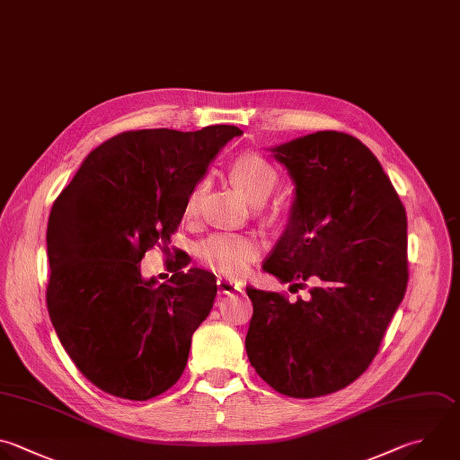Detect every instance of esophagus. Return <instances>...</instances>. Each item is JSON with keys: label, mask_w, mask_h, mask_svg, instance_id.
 Masks as SVG:
<instances>
[{"label": "esophagus", "mask_w": 460, "mask_h": 460, "mask_svg": "<svg viewBox=\"0 0 460 460\" xmlns=\"http://www.w3.org/2000/svg\"><path fill=\"white\" fill-rule=\"evenodd\" d=\"M217 288H219V293H225V295H230V293H235V291H241V286L237 282H232L228 279H217Z\"/></svg>", "instance_id": "esophagus-1"}]
</instances>
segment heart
I'll return each instance as SVG.
<instances>
[{
	"label": "heart",
	"mask_w": 460,
	"mask_h": 460,
	"mask_svg": "<svg viewBox=\"0 0 460 460\" xmlns=\"http://www.w3.org/2000/svg\"><path fill=\"white\" fill-rule=\"evenodd\" d=\"M232 181L244 190L252 201H264L277 187L279 174L275 167L259 155H243L230 165ZM205 181L198 183L185 203V216L196 217ZM261 253V241L252 234L219 230L198 243L196 255L199 262L217 275L239 279L246 275Z\"/></svg>",
	"instance_id": "obj_1"
}]
</instances>
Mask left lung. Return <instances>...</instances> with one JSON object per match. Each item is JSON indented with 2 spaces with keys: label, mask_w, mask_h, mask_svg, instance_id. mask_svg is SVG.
<instances>
[{
  "label": "left lung",
  "mask_w": 460,
  "mask_h": 460,
  "mask_svg": "<svg viewBox=\"0 0 460 460\" xmlns=\"http://www.w3.org/2000/svg\"><path fill=\"white\" fill-rule=\"evenodd\" d=\"M295 183L288 226L262 270L309 298L252 286L246 354L277 392L318 397L358 379L379 350L408 282L406 214L358 138L316 131L271 149Z\"/></svg>",
  "instance_id": "1"
}]
</instances>
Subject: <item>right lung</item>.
I'll list each match as a JSON object with an SVG mask.
<instances>
[{
    "label": "right lung",
    "instance_id": "obj_1",
    "mask_svg": "<svg viewBox=\"0 0 460 460\" xmlns=\"http://www.w3.org/2000/svg\"><path fill=\"white\" fill-rule=\"evenodd\" d=\"M235 126L126 131L93 149L56 199L47 230L49 314L77 368L101 390L146 401L183 374L194 331L217 293L210 271L176 253L174 275L144 279L167 246L190 190ZM169 252V248H167Z\"/></svg>",
    "mask_w": 460,
    "mask_h": 460
}]
</instances>
